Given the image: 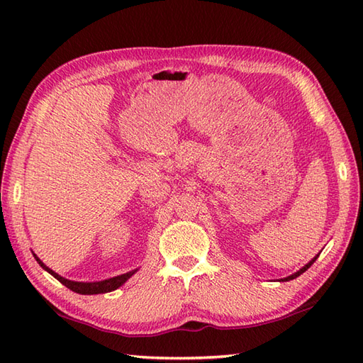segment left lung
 Listing matches in <instances>:
<instances>
[{
	"instance_id": "8db88e82",
	"label": "left lung",
	"mask_w": 363,
	"mask_h": 363,
	"mask_svg": "<svg viewBox=\"0 0 363 363\" xmlns=\"http://www.w3.org/2000/svg\"><path fill=\"white\" fill-rule=\"evenodd\" d=\"M317 259H318V256H315V257H313V259H312V260L309 262V264H306V265H304L303 268H301V269H299V272H296V273H293V274H290V276H287V277H284V279H281V281H282V282H285V281H291V279H296V277H298L299 274H303V273L306 272V269H307V268H309V267H311V265L313 264V262H315V260H317Z\"/></svg>"
}]
</instances>
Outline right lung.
I'll use <instances>...</instances> for the list:
<instances>
[{"label": "right lung", "instance_id": "add662e5", "mask_svg": "<svg viewBox=\"0 0 363 363\" xmlns=\"http://www.w3.org/2000/svg\"><path fill=\"white\" fill-rule=\"evenodd\" d=\"M34 257L38 262V265H40L43 269H46V272H48L51 276L56 277V279L60 284H64L67 289H70L76 293H81V295H98V293H107V291L117 290L118 287H121V285L129 279L130 276H133L137 272V269H133V272H129V273L115 276V277H111V279H104V281H99V282H76V281L65 279V277L59 276L56 272H52V269L46 267L43 262L35 256V254H34Z\"/></svg>", "mask_w": 363, "mask_h": 363}]
</instances>
